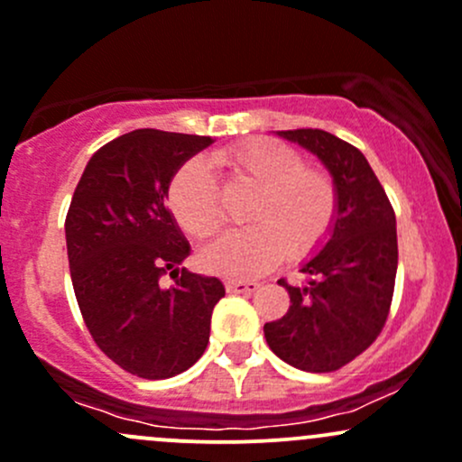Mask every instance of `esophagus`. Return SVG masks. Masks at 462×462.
<instances>
[{
    "mask_svg": "<svg viewBox=\"0 0 462 462\" xmlns=\"http://www.w3.org/2000/svg\"><path fill=\"white\" fill-rule=\"evenodd\" d=\"M256 288H259V283H254V281H227L226 283V290L230 294H250Z\"/></svg>",
    "mask_w": 462,
    "mask_h": 462,
    "instance_id": "esophagus-1",
    "label": "esophagus"
}]
</instances>
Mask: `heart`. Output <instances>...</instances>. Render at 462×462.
<instances>
[{
  "label": "heart",
  "instance_id": "heart-1",
  "mask_svg": "<svg viewBox=\"0 0 462 462\" xmlns=\"http://www.w3.org/2000/svg\"><path fill=\"white\" fill-rule=\"evenodd\" d=\"M232 183L256 188L247 208L252 226L223 235L203 252L208 270L221 276H259L279 259H310L323 247L338 218V186L328 168L308 166L294 145L252 137L215 154ZM170 208L197 239L226 223L221 190L203 162H188L170 186Z\"/></svg>",
  "mask_w": 462,
  "mask_h": 462
}]
</instances>
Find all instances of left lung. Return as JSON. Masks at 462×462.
<instances>
[{"mask_svg": "<svg viewBox=\"0 0 462 462\" xmlns=\"http://www.w3.org/2000/svg\"><path fill=\"white\" fill-rule=\"evenodd\" d=\"M281 137L314 152L338 186L332 239L290 285L285 317L263 325L272 352L303 372H337L365 352L385 328L398 268L396 215L365 154L319 128Z\"/></svg>", "mask_w": 462, "mask_h": 462, "instance_id": "1", "label": "left lung"}]
</instances>
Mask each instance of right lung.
<instances>
[{
    "mask_svg": "<svg viewBox=\"0 0 462 462\" xmlns=\"http://www.w3.org/2000/svg\"><path fill=\"white\" fill-rule=\"evenodd\" d=\"M215 139L142 128L101 145L66 215L72 290L97 347L133 376L186 372L206 352L217 276L179 270L190 254L166 206L179 168ZM170 273L173 283L162 279Z\"/></svg>",
    "mask_w": 462,
    "mask_h": 462,
    "instance_id": "1",
    "label": "right lung"
}]
</instances>
